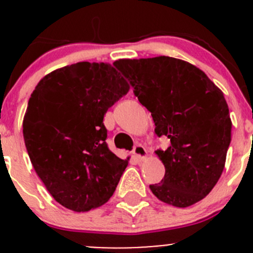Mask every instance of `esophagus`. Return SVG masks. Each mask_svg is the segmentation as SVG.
Segmentation results:
<instances>
[{
  "instance_id": "1",
  "label": "esophagus",
  "mask_w": 253,
  "mask_h": 253,
  "mask_svg": "<svg viewBox=\"0 0 253 253\" xmlns=\"http://www.w3.org/2000/svg\"><path fill=\"white\" fill-rule=\"evenodd\" d=\"M133 154L136 155L138 159L143 160V159H145V158H147V149H145L144 145L137 144L136 147H134V149H133Z\"/></svg>"
}]
</instances>
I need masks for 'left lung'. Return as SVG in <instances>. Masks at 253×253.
Instances as JSON below:
<instances>
[{
  "label": "left lung",
  "mask_w": 253,
  "mask_h": 253,
  "mask_svg": "<svg viewBox=\"0 0 253 253\" xmlns=\"http://www.w3.org/2000/svg\"><path fill=\"white\" fill-rule=\"evenodd\" d=\"M128 78L139 103L152 112L158 137L170 147L157 150L165 167L153 195L186 208L206 197L225 167L231 119L224 94L195 65L169 56L114 62Z\"/></svg>",
  "instance_id": "1"
}]
</instances>
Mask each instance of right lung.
Returning a JSON list of instances; mask_svg holds the SVG:
<instances>
[{"mask_svg":"<svg viewBox=\"0 0 253 253\" xmlns=\"http://www.w3.org/2000/svg\"><path fill=\"white\" fill-rule=\"evenodd\" d=\"M110 63L78 62L52 71L35 86L23 137L35 172L53 200L73 211L108 202L128 165L108 148L104 115L128 93Z\"/></svg>","mask_w":253,"mask_h":253,"instance_id":"1","label":"right lung"}]
</instances>
